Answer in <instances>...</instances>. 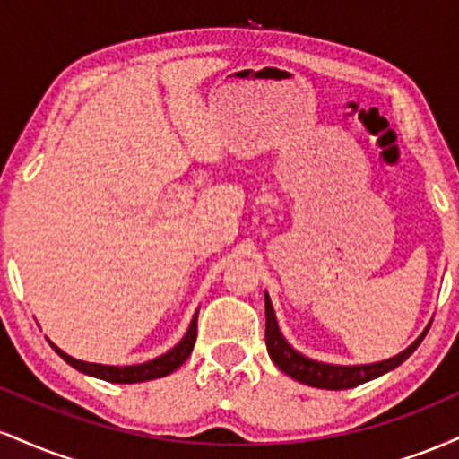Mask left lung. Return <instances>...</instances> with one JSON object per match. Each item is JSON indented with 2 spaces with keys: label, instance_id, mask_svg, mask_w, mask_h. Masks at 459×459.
Listing matches in <instances>:
<instances>
[{
  "label": "left lung",
  "instance_id": "8db88e82",
  "mask_svg": "<svg viewBox=\"0 0 459 459\" xmlns=\"http://www.w3.org/2000/svg\"><path fill=\"white\" fill-rule=\"evenodd\" d=\"M429 325L431 324L425 325V330L416 336L412 345L405 347L397 356L386 358V360L371 362V365H330V362L313 360V358L304 356L302 351H298L296 347L284 339L281 328H278L272 299L265 291V345L273 365L287 373L289 377H293V380L313 388H325V391H345V388L360 386V384L376 380V377L384 376V373L397 368L403 360H408L414 354L416 347L420 345V341L428 334Z\"/></svg>",
  "mask_w": 459,
  "mask_h": 459
}]
</instances>
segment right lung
I'll list each match as a JSON object with an SVG mask.
<instances>
[{"label":"right lung","instance_id":"1","mask_svg":"<svg viewBox=\"0 0 459 459\" xmlns=\"http://www.w3.org/2000/svg\"><path fill=\"white\" fill-rule=\"evenodd\" d=\"M196 321H198V310L194 313L192 321H189V328L186 332V336H183V339L178 341L172 350H168L166 354L152 358V360H149V362H142V365H129V367L97 365V362L77 360V358L68 356L66 351H62L60 347L51 343L49 339L47 341H49V345L54 347L62 360H66L73 368L86 373V376L99 377V380L114 382V384H138V382L157 380V377L170 376L172 371H177V368L187 360L189 354H192V350H194V343H196Z\"/></svg>","mask_w":459,"mask_h":459}]
</instances>
